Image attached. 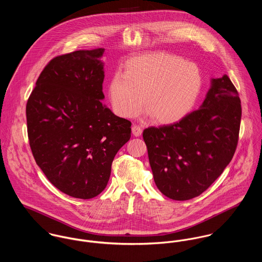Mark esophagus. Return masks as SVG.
I'll return each mask as SVG.
<instances>
[{
	"label": "esophagus",
	"instance_id": "1",
	"mask_svg": "<svg viewBox=\"0 0 262 262\" xmlns=\"http://www.w3.org/2000/svg\"><path fill=\"white\" fill-rule=\"evenodd\" d=\"M132 134H133L135 137H139V136L142 134V128L139 127V126L133 125V127H132Z\"/></svg>",
	"mask_w": 262,
	"mask_h": 262
}]
</instances>
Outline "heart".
<instances>
[{
  "mask_svg": "<svg viewBox=\"0 0 262 262\" xmlns=\"http://www.w3.org/2000/svg\"><path fill=\"white\" fill-rule=\"evenodd\" d=\"M203 78L198 67L167 53H149L129 59L122 74L113 75L108 96L114 111L134 118L144 108L163 125L184 119L195 105Z\"/></svg>",
  "mask_w": 262,
  "mask_h": 262,
  "instance_id": "1",
  "label": "heart"
}]
</instances>
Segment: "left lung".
<instances>
[{"instance_id":"8db88e82","label":"left lung","mask_w":262,"mask_h":262,"mask_svg":"<svg viewBox=\"0 0 262 262\" xmlns=\"http://www.w3.org/2000/svg\"><path fill=\"white\" fill-rule=\"evenodd\" d=\"M241 101L230 78H212L199 110L180 122L143 131L156 187L187 201L210 187L230 163L238 143Z\"/></svg>"}]
</instances>
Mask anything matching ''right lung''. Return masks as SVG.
<instances>
[{
  "mask_svg": "<svg viewBox=\"0 0 262 262\" xmlns=\"http://www.w3.org/2000/svg\"><path fill=\"white\" fill-rule=\"evenodd\" d=\"M104 51L77 50L53 58L26 106L38 166L54 187L82 200L107 187L114 157L131 137V122L102 103Z\"/></svg>",
  "mask_w": 262,
  "mask_h": 262,
  "instance_id": "obj_1",
  "label": "right lung"
}]
</instances>
